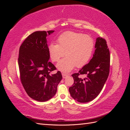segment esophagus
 <instances>
[{"label": "esophagus", "instance_id": "obj_1", "mask_svg": "<svg viewBox=\"0 0 130 130\" xmlns=\"http://www.w3.org/2000/svg\"><path fill=\"white\" fill-rule=\"evenodd\" d=\"M62 75L63 78H65L66 77H67L68 76V74H66V73H62Z\"/></svg>", "mask_w": 130, "mask_h": 130}]
</instances>
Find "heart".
Returning <instances> with one entry per match:
<instances>
[{"mask_svg": "<svg viewBox=\"0 0 130 130\" xmlns=\"http://www.w3.org/2000/svg\"><path fill=\"white\" fill-rule=\"evenodd\" d=\"M57 44L50 43L48 52L51 60L57 62V68L63 73L69 72L75 66L81 68L87 63L91 58L94 49L93 38L81 33L67 31L61 35L57 40Z\"/></svg>", "mask_w": 130, "mask_h": 130, "instance_id": "1", "label": "heart"}]
</instances>
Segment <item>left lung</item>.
I'll return each instance as SVG.
<instances>
[{"label":"left lung","mask_w":130,"mask_h":130,"mask_svg":"<svg viewBox=\"0 0 130 130\" xmlns=\"http://www.w3.org/2000/svg\"><path fill=\"white\" fill-rule=\"evenodd\" d=\"M95 52L88 64L77 73L72 74L74 84L69 87L70 95L79 103H88L99 95L109 73L110 54L104 38L98 37ZM86 74L84 79L78 77Z\"/></svg>","instance_id":"1"}]
</instances>
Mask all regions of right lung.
Listing matches in <instances>:
<instances>
[{"instance_id": "right-lung-1", "label": "right lung", "mask_w": 130, "mask_h": 130, "mask_svg": "<svg viewBox=\"0 0 130 130\" xmlns=\"http://www.w3.org/2000/svg\"><path fill=\"white\" fill-rule=\"evenodd\" d=\"M54 32L35 31L19 48L18 66L22 84L27 95L41 102L48 101L55 95L62 78L60 71L50 74L56 68L49 61L46 36Z\"/></svg>"}]
</instances>
